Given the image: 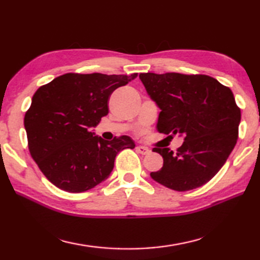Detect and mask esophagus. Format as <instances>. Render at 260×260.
<instances>
[{
	"label": "esophagus",
	"mask_w": 260,
	"mask_h": 260,
	"mask_svg": "<svg viewBox=\"0 0 260 260\" xmlns=\"http://www.w3.org/2000/svg\"><path fill=\"white\" fill-rule=\"evenodd\" d=\"M136 151H137L140 154H143V155H146V154H148L149 152H151V149L147 148V147H145V146H137V147H136Z\"/></svg>",
	"instance_id": "obj_1"
}]
</instances>
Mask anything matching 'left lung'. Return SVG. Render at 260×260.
<instances>
[{
  "mask_svg": "<svg viewBox=\"0 0 260 260\" xmlns=\"http://www.w3.org/2000/svg\"><path fill=\"white\" fill-rule=\"evenodd\" d=\"M139 79L161 111L156 130L184 139L176 154L169 148H153L163 157V167L151 177L178 192L207 184L238 140L241 111L233 92L208 75L142 73Z\"/></svg>",
  "mask_w": 260,
  "mask_h": 260,
  "instance_id": "1",
  "label": "left lung"
}]
</instances>
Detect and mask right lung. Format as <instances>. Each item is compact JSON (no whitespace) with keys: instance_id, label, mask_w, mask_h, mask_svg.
I'll list each match as a JSON object with an SVG mask.
<instances>
[{"instance_id":"1","label":"right lung","mask_w":260,"mask_h":260,"mask_svg":"<svg viewBox=\"0 0 260 260\" xmlns=\"http://www.w3.org/2000/svg\"><path fill=\"white\" fill-rule=\"evenodd\" d=\"M137 77L63 74L38 89L24 125L33 160L56 187L81 193L106 180L118 152L135 148L129 136L105 140L95 127L108 114L109 95Z\"/></svg>"}]
</instances>
